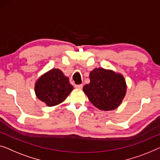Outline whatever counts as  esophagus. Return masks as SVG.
<instances>
[{
    "label": "esophagus",
    "mask_w": 160,
    "mask_h": 160,
    "mask_svg": "<svg viewBox=\"0 0 160 160\" xmlns=\"http://www.w3.org/2000/svg\"><path fill=\"white\" fill-rule=\"evenodd\" d=\"M83 87L82 84H79V85H75V88H78V89H82Z\"/></svg>",
    "instance_id": "obj_1"
}]
</instances>
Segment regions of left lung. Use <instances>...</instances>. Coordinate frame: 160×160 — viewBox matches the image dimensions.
I'll return each mask as SVG.
<instances>
[{
  "instance_id": "obj_1",
  "label": "left lung",
  "mask_w": 160,
  "mask_h": 160,
  "mask_svg": "<svg viewBox=\"0 0 160 160\" xmlns=\"http://www.w3.org/2000/svg\"><path fill=\"white\" fill-rule=\"evenodd\" d=\"M89 84L83 91L93 104L104 111L118 107L126 93V83L123 76L112 70L96 68L90 73Z\"/></svg>"
}]
</instances>
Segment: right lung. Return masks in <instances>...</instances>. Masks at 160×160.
<instances>
[{"label":"right lung","instance_id":"add662e5","mask_svg":"<svg viewBox=\"0 0 160 160\" xmlns=\"http://www.w3.org/2000/svg\"><path fill=\"white\" fill-rule=\"evenodd\" d=\"M72 90L69 78L58 69H52L42 75L35 87L37 97L48 107L64 102Z\"/></svg>","mask_w":160,"mask_h":160}]
</instances>
